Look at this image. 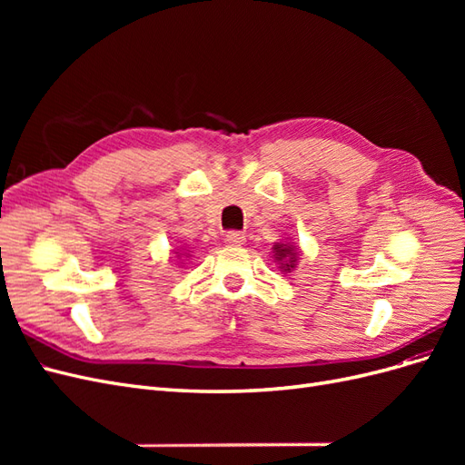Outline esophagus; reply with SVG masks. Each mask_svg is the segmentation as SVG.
<instances>
[{"instance_id":"obj_1","label":"esophagus","mask_w":465,"mask_h":465,"mask_svg":"<svg viewBox=\"0 0 465 465\" xmlns=\"http://www.w3.org/2000/svg\"><path fill=\"white\" fill-rule=\"evenodd\" d=\"M227 242L232 246H242L246 242V236L241 231H229L227 232Z\"/></svg>"}]
</instances>
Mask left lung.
Here are the masks:
<instances>
[{
	"label": "left lung",
	"mask_w": 465,
	"mask_h": 465,
	"mask_svg": "<svg viewBox=\"0 0 465 465\" xmlns=\"http://www.w3.org/2000/svg\"><path fill=\"white\" fill-rule=\"evenodd\" d=\"M275 258H277V262H283L281 263V270H285V272H291L294 265H297V256H299V252L294 250L292 246H287V244H275Z\"/></svg>",
	"instance_id": "8db88e82"
}]
</instances>
